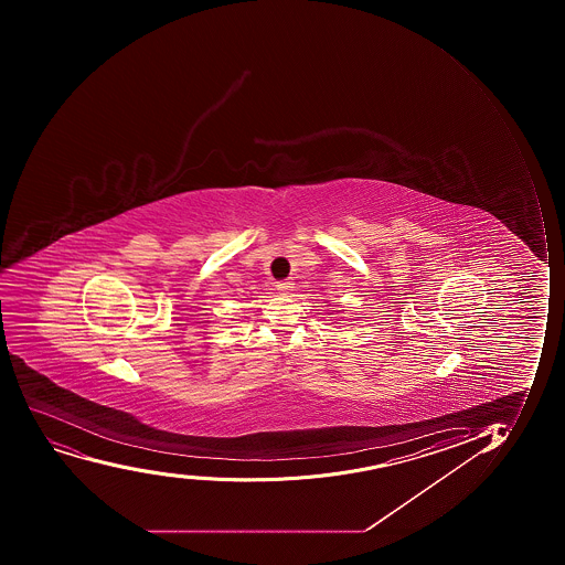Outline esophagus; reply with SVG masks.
I'll use <instances>...</instances> for the list:
<instances>
[{
  "label": "esophagus",
  "instance_id": "obj_1",
  "mask_svg": "<svg viewBox=\"0 0 565 565\" xmlns=\"http://www.w3.org/2000/svg\"><path fill=\"white\" fill-rule=\"evenodd\" d=\"M278 291L279 292H289L292 291V284L291 281H278Z\"/></svg>",
  "mask_w": 565,
  "mask_h": 565
}]
</instances>
